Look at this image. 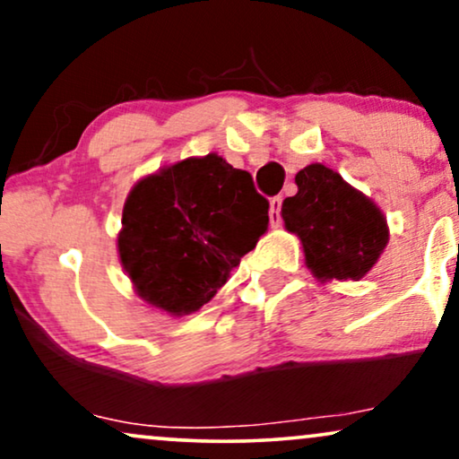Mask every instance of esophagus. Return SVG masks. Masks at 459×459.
<instances>
[{
    "label": "esophagus",
    "instance_id": "obj_1",
    "mask_svg": "<svg viewBox=\"0 0 459 459\" xmlns=\"http://www.w3.org/2000/svg\"><path fill=\"white\" fill-rule=\"evenodd\" d=\"M281 204H283V199L281 197L271 199V212H268V216H271L273 229H279L281 226Z\"/></svg>",
    "mask_w": 459,
    "mask_h": 459
}]
</instances>
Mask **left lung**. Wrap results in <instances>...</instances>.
Returning <instances> with one entry per match:
<instances>
[{
  "instance_id": "left-lung-1",
  "label": "left lung",
  "mask_w": 459,
  "mask_h": 459,
  "mask_svg": "<svg viewBox=\"0 0 459 459\" xmlns=\"http://www.w3.org/2000/svg\"><path fill=\"white\" fill-rule=\"evenodd\" d=\"M296 185L298 193L281 205V218L300 239L310 273L321 283L363 279L388 246L380 207L323 163L300 169Z\"/></svg>"
}]
</instances>
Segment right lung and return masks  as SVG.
I'll list each match as a JSON object with an SVG mask.
<instances>
[{"instance_id":"add662e5","label":"right lung","mask_w":459,"mask_h":459,"mask_svg":"<svg viewBox=\"0 0 459 459\" xmlns=\"http://www.w3.org/2000/svg\"><path fill=\"white\" fill-rule=\"evenodd\" d=\"M268 229L252 176L216 152L159 168L132 186L117 252L134 291L172 316L199 310Z\"/></svg>"}]
</instances>
